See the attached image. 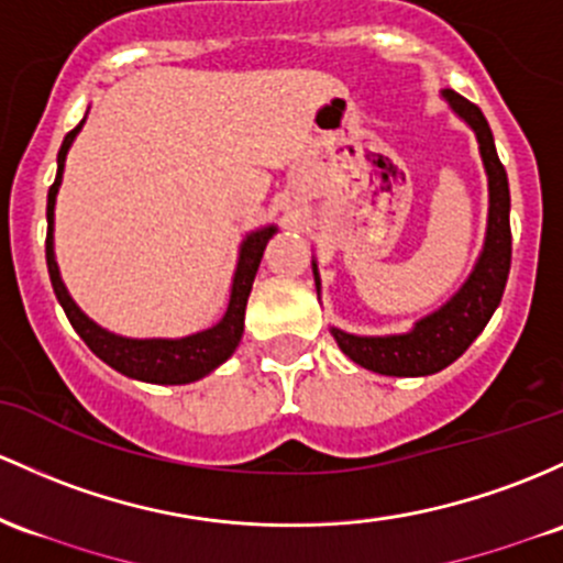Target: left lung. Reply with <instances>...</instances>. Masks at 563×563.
<instances>
[{
	"label": "left lung",
	"instance_id": "left-lung-1",
	"mask_svg": "<svg viewBox=\"0 0 563 563\" xmlns=\"http://www.w3.org/2000/svg\"><path fill=\"white\" fill-rule=\"evenodd\" d=\"M446 103L467 122V128L478 141L481 159H484L486 181H489V216H486V238L475 267L467 280L462 283L446 305L438 307L435 312L424 314L406 333H385V336H361V333H347L333 329L339 350L355 361L357 366L368 368L374 374L385 376H428L438 374L441 368L452 366L475 342L486 323L492 320L494 310L503 301L505 283L510 272V189L508 173L497 157L494 135L486 117L475 103L462 98L454 90H441ZM314 288L320 299V272L318 262L312 258Z\"/></svg>",
	"mask_w": 563,
	"mask_h": 563
}]
</instances>
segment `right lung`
Instances as JSON below:
<instances>
[{
  "mask_svg": "<svg viewBox=\"0 0 563 563\" xmlns=\"http://www.w3.org/2000/svg\"><path fill=\"white\" fill-rule=\"evenodd\" d=\"M85 120L74 128L71 133H66L64 144L58 152V173H55V184L47 191V240H45V256H47V272H51L53 291L58 296L60 307H64L66 318L74 325V331L82 336V342L101 357L107 366L114 372L131 376L139 382H152V385H189V382L202 379L227 357H232V352L238 350L240 339H243V325H245V305H249V296L253 288V277H256L258 264H262L264 249H267L269 238L277 232V224L262 227V230H253L245 234V240L240 243L238 253V267H234L232 277V291H230V305H227L224 318L219 323L211 325L206 331L189 333L181 339H131L120 336V333H111L107 329L90 320L88 314L77 307V301L71 299L66 291L64 280H60L58 262H55V243H53V230H55V197H58L60 181H64V165L66 154H69L74 139L82 131Z\"/></svg>",
  "mask_w": 563,
  "mask_h": 563,
  "instance_id": "obj_1",
  "label": "right lung"
}]
</instances>
